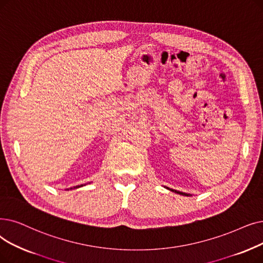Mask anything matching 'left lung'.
Returning a JSON list of instances; mask_svg holds the SVG:
<instances>
[{
    "label": "left lung",
    "instance_id": "1",
    "mask_svg": "<svg viewBox=\"0 0 263 263\" xmlns=\"http://www.w3.org/2000/svg\"><path fill=\"white\" fill-rule=\"evenodd\" d=\"M168 189V188H167ZM172 191H175L176 193H179V195H182V196H189L187 195V193H184V192H180V191H176V190H172Z\"/></svg>",
    "mask_w": 263,
    "mask_h": 263
}]
</instances>
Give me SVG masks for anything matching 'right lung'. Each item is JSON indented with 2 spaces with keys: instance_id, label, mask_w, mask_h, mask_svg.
Here are the masks:
<instances>
[{
  "instance_id": "add662e5",
  "label": "right lung",
  "mask_w": 263,
  "mask_h": 263,
  "mask_svg": "<svg viewBox=\"0 0 263 263\" xmlns=\"http://www.w3.org/2000/svg\"><path fill=\"white\" fill-rule=\"evenodd\" d=\"M84 185H81V186H76V187H74V188H79V187H83ZM70 189H72V188H70ZM68 190V189H67Z\"/></svg>"
}]
</instances>
